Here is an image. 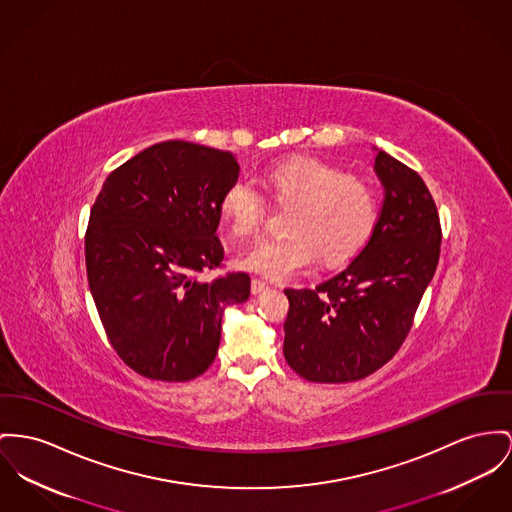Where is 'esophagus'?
Returning <instances> with one entry per match:
<instances>
[{
    "label": "esophagus",
    "instance_id": "34e87169",
    "mask_svg": "<svg viewBox=\"0 0 512 512\" xmlns=\"http://www.w3.org/2000/svg\"><path fill=\"white\" fill-rule=\"evenodd\" d=\"M268 289H270V285H268L266 281H262V279H252V285H250L252 295H260V293H264V291H268Z\"/></svg>",
    "mask_w": 512,
    "mask_h": 512
}]
</instances>
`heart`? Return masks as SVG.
<instances>
[{
	"mask_svg": "<svg viewBox=\"0 0 512 512\" xmlns=\"http://www.w3.org/2000/svg\"><path fill=\"white\" fill-rule=\"evenodd\" d=\"M275 202L293 205L285 237L262 239L239 258L240 268L270 279L307 272L318 258L336 266L359 252L375 231L380 202L371 182L318 159H293L266 174ZM266 198L250 178H237L219 213L239 239L254 237L266 217Z\"/></svg>",
	"mask_w": 512,
	"mask_h": 512,
	"instance_id": "obj_1",
	"label": "heart"
}]
</instances>
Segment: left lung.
<instances>
[{"label": "left lung", "mask_w": 512, "mask_h": 512, "mask_svg": "<svg viewBox=\"0 0 512 512\" xmlns=\"http://www.w3.org/2000/svg\"><path fill=\"white\" fill-rule=\"evenodd\" d=\"M375 171L384 202L363 250L314 289H285L283 355L310 382H351L386 365L439 264L441 221L423 178L384 151Z\"/></svg>", "instance_id": "obj_1"}]
</instances>
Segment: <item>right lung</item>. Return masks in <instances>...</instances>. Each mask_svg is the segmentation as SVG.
<instances>
[{
    "label": "right lung",
    "instance_id": "obj_1",
    "mask_svg": "<svg viewBox=\"0 0 512 512\" xmlns=\"http://www.w3.org/2000/svg\"><path fill=\"white\" fill-rule=\"evenodd\" d=\"M239 171L229 151L172 139L104 180L85 233L87 279L110 345L137 375H204L223 310L250 297L248 273L198 279L223 262L219 204Z\"/></svg>",
    "mask_w": 512,
    "mask_h": 512
}]
</instances>
